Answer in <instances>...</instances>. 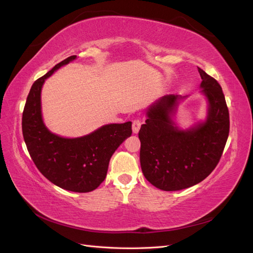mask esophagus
<instances>
[{
	"label": "esophagus",
	"mask_w": 253,
	"mask_h": 253,
	"mask_svg": "<svg viewBox=\"0 0 253 253\" xmlns=\"http://www.w3.org/2000/svg\"><path fill=\"white\" fill-rule=\"evenodd\" d=\"M132 126H133V133L137 134L139 132L140 126H141V120L139 118H136L132 122Z\"/></svg>",
	"instance_id": "esophagus-1"
}]
</instances>
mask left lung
<instances>
[{
	"instance_id": "8db88e82",
	"label": "left lung",
	"mask_w": 253,
	"mask_h": 253,
	"mask_svg": "<svg viewBox=\"0 0 253 253\" xmlns=\"http://www.w3.org/2000/svg\"><path fill=\"white\" fill-rule=\"evenodd\" d=\"M203 93L208 99L204 124L180 131L171 119L180 96L167 95L149 109L141 126L140 166L144 177L164 191H178L204 180L215 169L228 139L230 120L219 83L202 68Z\"/></svg>"
}]
</instances>
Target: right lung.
Here are the masks:
<instances>
[{"label":"right lung","mask_w":253,"mask_h":253,"mask_svg":"<svg viewBox=\"0 0 253 253\" xmlns=\"http://www.w3.org/2000/svg\"><path fill=\"white\" fill-rule=\"evenodd\" d=\"M71 56L36 80L26 99L22 116V132L30 157L49 181L73 192H90L100 186L108 173L114 152L132 135V122L106 125L79 138H63L45 127L41 115V88L45 79Z\"/></svg>","instance_id":"add662e5"}]
</instances>
